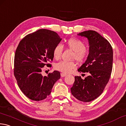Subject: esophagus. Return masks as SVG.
<instances>
[{
	"instance_id": "esophagus-1",
	"label": "esophagus",
	"mask_w": 126,
	"mask_h": 126,
	"mask_svg": "<svg viewBox=\"0 0 126 126\" xmlns=\"http://www.w3.org/2000/svg\"><path fill=\"white\" fill-rule=\"evenodd\" d=\"M66 76V74H64V73H61V76L62 77V78H63V77H65Z\"/></svg>"
}]
</instances>
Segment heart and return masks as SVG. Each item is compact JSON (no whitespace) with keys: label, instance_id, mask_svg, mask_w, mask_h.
<instances>
[{"label":"heart","instance_id":"obj_1","mask_svg":"<svg viewBox=\"0 0 126 126\" xmlns=\"http://www.w3.org/2000/svg\"><path fill=\"white\" fill-rule=\"evenodd\" d=\"M68 48L74 51L72 59L82 63L85 60L86 57L89 55V50L85 48V44L82 41L75 38H71L68 40L66 43ZM63 51V46L59 44L55 46L53 50V56L56 59H59L61 57ZM76 65L74 62H67L61 61L55 65V69L64 74L71 72L75 69Z\"/></svg>","mask_w":126,"mask_h":126}]
</instances>
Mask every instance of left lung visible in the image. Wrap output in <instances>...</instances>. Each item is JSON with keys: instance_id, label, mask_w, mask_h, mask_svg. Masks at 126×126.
Listing matches in <instances>:
<instances>
[{"instance_id": "1", "label": "left lung", "mask_w": 126, "mask_h": 126, "mask_svg": "<svg viewBox=\"0 0 126 126\" xmlns=\"http://www.w3.org/2000/svg\"><path fill=\"white\" fill-rule=\"evenodd\" d=\"M78 35L89 40V55L78 69L79 72H87L89 76L85 79L75 76L71 92L79 101L87 102L100 96L109 82L113 65V50L109 42L95 31H85Z\"/></svg>"}]
</instances>
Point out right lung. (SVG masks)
<instances>
[{"mask_svg": "<svg viewBox=\"0 0 126 126\" xmlns=\"http://www.w3.org/2000/svg\"><path fill=\"white\" fill-rule=\"evenodd\" d=\"M56 32L40 29L26 35L20 41L14 56V74L22 92L30 100L41 101L50 94L60 78L59 71L47 76L41 71L53 60V50L61 40Z\"/></svg>", "mask_w": 126, "mask_h": 126, "instance_id": "obj_1", "label": "right lung"}]
</instances>
